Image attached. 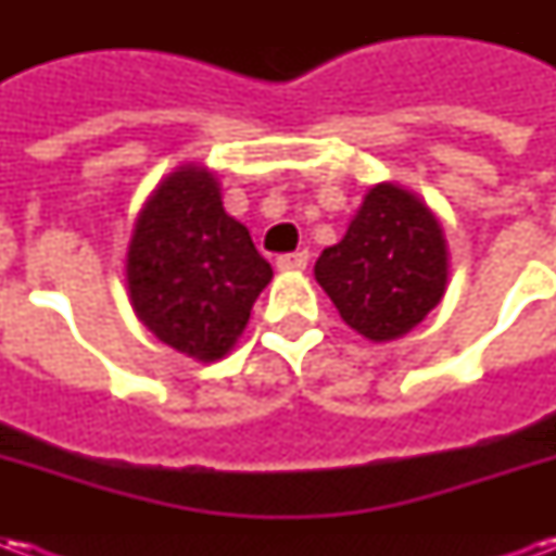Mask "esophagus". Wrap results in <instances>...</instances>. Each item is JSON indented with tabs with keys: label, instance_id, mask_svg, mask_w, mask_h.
<instances>
[{
	"label": "esophagus",
	"instance_id": "esophagus-1",
	"mask_svg": "<svg viewBox=\"0 0 556 556\" xmlns=\"http://www.w3.org/2000/svg\"><path fill=\"white\" fill-rule=\"evenodd\" d=\"M309 262V253L306 250H298V253H286L277 258V267L279 270H303Z\"/></svg>",
	"mask_w": 556,
	"mask_h": 556
}]
</instances>
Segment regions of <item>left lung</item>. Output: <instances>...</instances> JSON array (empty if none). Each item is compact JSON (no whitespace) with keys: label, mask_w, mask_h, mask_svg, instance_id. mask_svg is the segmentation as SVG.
Listing matches in <instances>:
<instances>
[{"label":"left lung","mask_w":556,"mask_h":556,"mask_svg":"<svg viewBox=\"0 0 556 556\" xmlns=\"http://www.w3.org/2000/svg\"><path fill=\"white\" fill-rule=\"evenodd\" d=\"M315 279L361 337L372 342L405 337L446 291L450 250L441 219L405 187L375 184L345 238L318 255Z\"/></svg>","instance_id":"1"}]
</instances>
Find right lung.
<instances>
[{"label": "right lung", "instance_id": "add662e5", "mask_svg": "<svg viewBox=\"0 0 556 556\" xmlns=\"http://www.w3.org/2000/svg\"><path fill=\"white\" fill-rule=\"evenodd\" d=\"M127 294L142 325L169 349L223 361L274 270L243 223L226 214L219 181L181 163L151 190L127 243Z\"/></svg>", "mask_w": 556, "mask_h": 556}]
</instances>
